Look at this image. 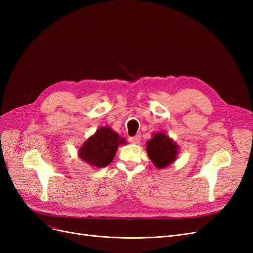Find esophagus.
Returning <instances> with one entry per match:
<instances>
[{"label": "esophagus", "mask_w": 253, "mask_h": 253, "mask_svg": "<svg viewBox=\"0 0 253 253\" xmlns=\"http://www.w3.org/2000/svg\"><path fill=\"white\" fill-rule=\"evenodd\" d=\"M129 142H132V143H135V144H138L139 142H140V136H134V137H129Z\"/></svg>", "instance_id": "esophagus-1"}]
</instances>
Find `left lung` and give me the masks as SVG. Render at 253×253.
Listing matches in <instances>:
<instances>
[{"instance_id": "left-lung-1", "label": "left lung", "mask_w": 253, "mask_h": 253, "mask_svg": "<svg viewBox=\"0 0 253 253\" xmlns=\"http://www.w3.org/2000/svg\"><path fill=\"white\" fill-rule=\"evenodd\" d=\"M147 152L150 159L158 169H163L172 164L177 155L176 145L166 134L158 132L147 142Z\"/></svg>"}]
</instances>
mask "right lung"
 <instances>
[{
  "mask_svg": "<svg viewBox=\"0 0 253 253\" xmlns=\"http://www.w3.org/2000/svg\"><path fill=\"white\" fill-rule=\"evenodd\" d=\"M125 138H120L111 127L104 126L99 128L95 135L82 145L79 150V156L91 166L103 168L112 163L118 145L125 143Z\"/></svg>",
  "mask_w": 253,
  "mask_h": 253,
  "instance_id": "1",
  "label": "right lung"
}]
</instances>
